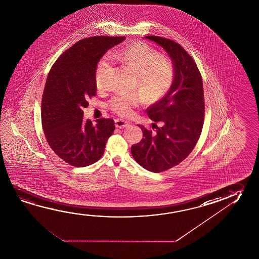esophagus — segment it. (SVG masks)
<instances>
[{"mask_svg": "<svg viewBox=\"0 0 259 259\" xmlns=\"http://www.w3.org/2000/svg\"><path fill=\"white\" fill-rule=\"evenodd\" d=\"M115 127L120 128V129L126 127L129 124L126 121H124L123 119H115Z\"/></svg>", "mask_w": 259, "mask_h": 259, "instance_id": "34e87169", "label": "esophagus"}]
</instances>
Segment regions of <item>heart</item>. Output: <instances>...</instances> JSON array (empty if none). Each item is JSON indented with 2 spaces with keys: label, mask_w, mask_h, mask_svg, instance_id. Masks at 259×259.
<instances>
[{
  "label": "heart",
  "mask_w": 259,
  "mask_h": 259,
  "mask_svg": "<svg viewBox=\"0 0 259 259\" xmlns=\"http://www.w3.org/2000/svg\"><path fill=\"white\" fill-rule=\"evenodd\" d=\"M110 58L136 73V85L149 102H155L170 89L174 79L172 61L143 41L133 43L122 50L111 51ZM112 64L109 57H105L96 68L95 82L98 90L106 87V73ZM143 102L139 93L120 94L108 102V107L121 116L132 115L134 108Z\"/></svg>",
  "instance_id": "1"
}]
</instances>
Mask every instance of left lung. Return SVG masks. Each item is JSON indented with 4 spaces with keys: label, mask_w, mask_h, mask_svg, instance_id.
<instances>
[{
    "label": "left lung",
    "mask_w": 259,
    "mask_h": 259,
    "mask_svg": "<svg viewBox=\"0 0 259 259\" xmlns=\"http://www.w3.org/2000/svg\"><path fill=\"white\" fill-rule=\"evenodd\" d=\"M162 48L174 65V79L165 96L147 108L156 133L138 125L140 143L132 146V155L145 170L161 172L178 165L199 140L204 120L202 78L194 60L180 44L158 36H144Z\"/></svg>",
    "instance_id": "left-lung-1"
}]
</instances>
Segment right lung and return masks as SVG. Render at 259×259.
<instances>
[{
  "mask_svg": "<svg viewBox=\"0 0 259 259\" xmlns=\"http://www.w3.org/2000/svg\"><path fill=\"white\" fill-rule=\"evenodd\" d=\"M124 39L108 36L81 39L60 56L48 75L41 102L43 131L54 153L70 165L85 167L98 161L114 133L113 119H98L93 124L83 118V109L97 92L98 61Z\"/></svg>",
  "mask_w": 259,
  "mask_h": 259,
  "instance_id": "1",
  "label": "right lung"
}]
</instances>
